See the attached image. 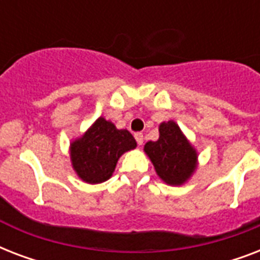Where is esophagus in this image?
Instances as JSON below:
<instances>
[{
  "label": "esophagus",
  "instance_id": "1",
  "mask_svg": "<svg viewBox=\"0 0 260 260\" xmlns=\"http://www.w3.org/2000/svg\"><path fill=\"white\" fill-rule=\"evenodd\" d=\"M135 139H136V142H138L139 146H142L143 142H144V136H143V134H140V132L135 134Z\"/></svg>",
  "mask_w": 260,
  "mask_h": 260
}]
</instances>
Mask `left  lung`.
<instances>
[{
	"mask_svg": "<svg viewBox=\"0 0 260 260\" xmlns=\"http://www.w3.org/2000/svg\"><path fill=\"white\" fill-rule=\"evenodd\" d=\"M159 134L158 140L147 143L144 151L163 181L169 185H181L196 169V150L174 121L160 124Z\"/></svg>",
	"mask_w": 260,
	"mask_h": 260,
	"instance_id": "1",
	"label": "left lung"
}]
</instances>
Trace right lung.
Returning <instances> with one entry per match:
<instances>
[{"instance_id": "add662e5", "label": "right lung", "mask_w": 260, "mask_h": 260, "mask_svg": "<svg viewBox=\"0 0 260 260\" xmlns=\"http://www.w3.org/2000/svg\"><path fill=\"white\" fill-rule=\"evenodd\" d=\"M136 140L126 129H117L100 117L82 138L71 144L73 167L87 183H101L112 177L118 158L134 150Z\"/></svg>"}]
</instances>
